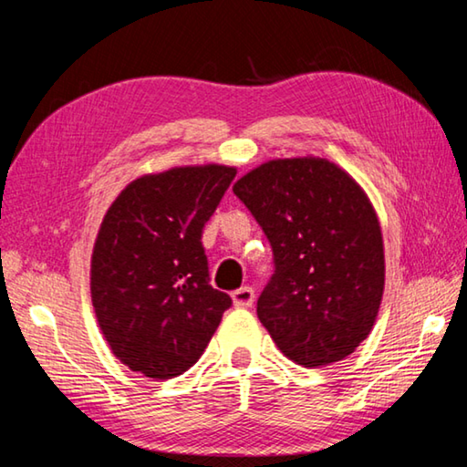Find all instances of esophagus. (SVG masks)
<instances>
[{
	"instance_id": "obj_1",
	"label": "esophagus",
	"mask_w": 467,
	"mask_h": 467,
	"mask_svg": "<svg viewBox=\"0 0 467 467\" xmlns=\"http://www.w3.org/2000/svg\"><path fill=\"white\" fill-rule=\"evenodd\" d=\"M253 300H255V290L251 286H243L233 292V303L234 306H239V309H247V306L253 305Z\"/></svg>"
}]
</instances>
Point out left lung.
<instances>
[{"mask_svg": "<svg viewBox=\"0 0 467 467\" xmlns=\"http://www.w3.org/2000/svg\"><path fill=\"white\" fill-rule=\"evenodd\" d=\"M262 226L274 274L257 317L292 362L323 367L373 329L385 286L383 236L367 193L326 158H280L236 181Z\"/></svg>", "mask_w": 467, "mask_h": 467, "instance_id": "8db88e82", "label": "left lung"}]
</instances>
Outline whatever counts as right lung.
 <instances>
[{
    "instance_id": "1",
    "label": "right lung",
    "mask_w": 467,
    "mask_h": 467,
    "mask_svg": "<svg viewBox=\"0 0 467 467\" xmlns=\"http://www.w3.org/2000/svg\"><path fill=\"white\" fill-rule=\"evenodd\" d=\"M234 175L223 164L144 175L102 218L92 305L110 350L136 373L161 381L183 375L233 305L212 288L202 233Z\"/></svg>"
}]
</instances>
